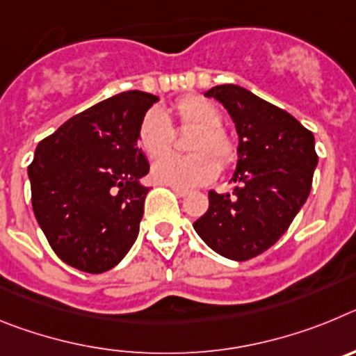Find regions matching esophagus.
<instances>
[{
    "instance_id": "obj_1",
    "label": "esophagus",
    "mask_w": 356,
    "mask_h": 356,
    "mask_svg": "<svg viewBox=\"0 0 356 356\" xmlns=\"http://www.w3.org/2000/svg\"><path fill=\"white\" fill-rule=\"evenodd\" d=\"M172 193H175L176 196H180V197H185L188 194L185 188H178V187H172Z\"/></svg>"
}]
</instances>
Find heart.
Instances as JSON below:
<instances>
[{
  "mask_svg": "<svg viewBox=\"0 0 356 356\" xmlns=\"http://www.w3.org/2000/svg\"><path fill=\"white\" fill-rule=\"evenodd\" d=\"M176 118L181 127L196 128L191 140L194 155L168 153L155 160L151 178L156 184L178 188H194L207 185L219 175V162L229 165L237 159V147L222 130V114L212 102L201 96H187L175 103ZM175 131L168 114L151 108L143 118L137 131L139 146L147 156H158L168 151ZM216 154L218 159L213 156Z\"/></svg>",
  "mask_w": 356,
  "mask_h": 356,
  "instance_id": "1",
  "label": "heart"
}]
</instances>
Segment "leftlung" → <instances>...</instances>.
<instances>
[{
    "label": "left lung",
    "mask_w": 356,
    "mask_h": 356,
    "mask_svg": "<svg viewBox=\"0 0 356 356\" xmlns=\"http://www.w3.org/2000/svg\"><path fill=\"white\" fill-rule=\"evenodd\" d=\"M205 96L222 103L237 128V187L210 191L209 210L193 226L216 253L244 262L269 250L305 205L317 165L314 135L238 85H217Z\"/></svg>",
    "instance_id": "obj_1"
}]
</instances>
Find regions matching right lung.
<instances>
[{"label": "right lung", "instance_id": "right-lung-1", "mask_svg": "<svg viewBox=\"0 0 356 356\" xmlns=\"http://www.w3.org/2000/svg\"><path fill=\"white\" fill-rule=\"evenodd\" d=\"M159 97L130 90L72 115L28 165L33 213L56 257L78 271L118 266L139 235L149 163L139 124Z\"/></svg>", "mask_w": 356, "mask_h": 356}]
</instances>
